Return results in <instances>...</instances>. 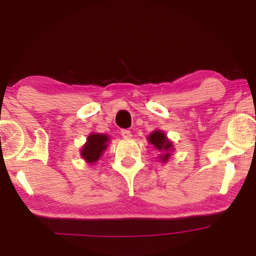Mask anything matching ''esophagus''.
Listing matches in <instances>:
<instances>
[{
    "instance_id": "esophagus-1",
    "label": "esophagus",
    "mask_w": 256,
    "mask_h": 256,
    "mask_svg": "<svg viewBox=\"0 0 256 256\" xmlns=\"http://www.w3.org/2000/svg\"><path fill=\"white\" fill-rule=\"evenodd\" d=\"M121 135L124 138H132V132H130V130H127V129L121 130Z\"/></svg>"
}]
</instances>
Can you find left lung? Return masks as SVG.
I'll use <instances>...</instances> for the list:
<instances>
[{"label": "left lung", "mask_w": 256, "mask_h": 256, "mask_svg": "<svg viewBox=\"0 0 256 256\" xmlns=\"http://www.w3.org/2000/svg\"><path fill=\"white\" fill-rule=\"evenodd\" d=\"M146 140H148L150 144L154 146V148L158 150L160 152H162L160 155V162L166 163L168 160H170L171 154H172L174 148V143L168 138L166 132L163 130H160V129H156V130H154L152 134H149Z\"/></svg>", "instance_id": "8db88e82"}]
</instances>
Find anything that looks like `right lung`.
<instances>
[{
  "label": "right lung",
  "mask_w": 256,
  "mask_h": 256,
  "mask_svg": "<svg viewBox=\"0 0 256 256\" xmlns=\"http://www.w3.org/2000/svg\"><path fill=\"white\" fill-rule=\"evenodd\" d=\"M110 136L106 134H99V132H90L87 136L86 143L82 146L80 156L86 163L93 164L99 160L104 155V150L107 149Z\"/></svg>",
  "instance_id": "right-lung-1"
}]
</instances>
